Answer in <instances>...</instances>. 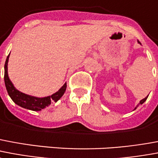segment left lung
Instances as JSON below:
<instances>
[{
    "label": "left lung",
    "mask_w": 158,
    "mask_h": 158,
    "mask_svg": "<svg viewBox=\"0 0 158 158\" xmlns=\"http://www.w3.org/2000/svg\"><path fill=\"white\" fill-rule=\"evenodd\" d=\"M138 43H140V44H141V43H140L139 41H138ZM148 97H146V98H144V99H142V100H141V101H140V103H139V105H142V104H143V103H144L145 101L147 100V99H148ZM139 105H138V106H139ZM137 106H136V107H137ZM136 107H135V109H136Z\"/></svg>",
    "instance_id": "left-lung-1"
}]
</instances>
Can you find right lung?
I'll list each match as a JSON object with an SVG mask.
<instances>
[{
	"label": "right lung",
	"mask_w": 158,
	"mask_h": 158,
	"mask_svg": "<svg viewBox=\"0 0 158 158\" xmlns=\"http://www.w3.org/2000/svg\"><path fill=\"white\" fill-rule=\"evenodd\" d=\"M9 56H10V54L7 56L6 63H5V85H6V88L9 96L10 97L11 100H13L15 104H17V106H21L23 108L27 109V110H34V111H39V110H42L43 109L46 108L47 106H50L51 102H52V101L57 102L64 95V92L67 88V83H65L56 93L52 94V95H49V96L43 97V98L31 96V95L24 94L23 92L17 89L8 77L7 65Z\"/></svg>",
	"instance_id": "1"
}]
</instances>
